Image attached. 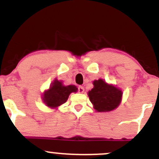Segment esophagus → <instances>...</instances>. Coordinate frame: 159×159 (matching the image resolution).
Returning a JSON list of instances; mask_svg holds the SVG:
<instances>
[{
	"mask_svg": "<svg viewBox=\"0 0 159 159\" xmlns=\"http://www.w3.org/2000/svg\"><path fill=\"white\" fill-rule=\"evenodd\" d=\"M78 93H83L84 91V88L82 86H79V87H78Z\"/></svg>",
	"mask_w": 159,
	"mask_h": 159,
	"instance_id": "obj_1",
	"label": "esophagus"
}]
</instances>
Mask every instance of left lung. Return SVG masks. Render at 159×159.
I'll return each mask as SVG.
<instances>
[{"instance_id": "left-lung-1", "label": "left lung", "mask_w": 159, "mask_h": 159, "mask_svg": "<svg viewBox=\"0 0 159 159\" xmlns=\"http://www.w3.org/2000/svg\"><path fill=\"white\" fill-rule=\"evenodd\" d=\"M93 88L88 92V96L94 109L98 112H108L116 108L121 102L122 91L102 79L93 82Z\"/></svg>"}]
</instances>
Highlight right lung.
<instances>
[{"mask_svg":"<svg viewBox=\"0 0 159 159\" xmlns=\"http://www.w3.org/2000/svg\"><path fill=\"white\" fill-rule=\"evenodd\" d=\"M77 90L78 88L75 85L63 86L62 81L55 79L48 90L44 92L43 100L48 107L55 108L67 101L71 93H76Z\"/></svg>","mask_w":159,"mask_h":159,"instance_id":"obj_1","label":"right lung"}]
</instances>
